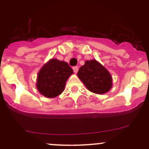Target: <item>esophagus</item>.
I'll return each instance as SVG.
<instances>
[{
	"instance_id": "1",
	"label": "esophagus",
	"mask_w": 149,
	"mask_h": 149,
	"mask_svg": "<svg viewBox=\"0 0 149 149\" xmlns=\"http://www.w3.org/2000/svg\"><path fill=\"white\" fill-rule=\"evenodd\" d=\"M73 71H74L75 73H77L78 70H79V67H77V66H75V67L73 68Z\"/></svg>"
}]
</instances>
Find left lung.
Here are the masks:
<instances>
[{
  "label": "left lung",
  "instance_id": "8db88e82",
  "mask_svg": "<svg viewBox=\"0 0 149 149\" xmlns=\"http://www.w3.org/2000/svg\"><path fill=\"white\" fill-rule=\"evenodd\" d=\"M77 75L87 89L95 94H105L112 86L111 74L96 60L86 61L79 68Z\"/></svg>",
  "mask_w": 149,
  "mask_h": 149
}]
</instances>
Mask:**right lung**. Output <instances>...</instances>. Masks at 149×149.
Segmentation results:
<instances>
[{"label":"right lung","instance_id":"1","mask_svg":"<svg viewBox=\"0 0 149 149\" xmlns=\"http://www.w3.org/2000/svg\"><path fill=\"white\" fill-rule=\"evenodd\" d=\"M73 73L67 63L52 58L38 72L36 86L44 97L55 98L64 91L66 81Z\"/></svg>","mask_w":149,"mask_h":149}]
</instances>
